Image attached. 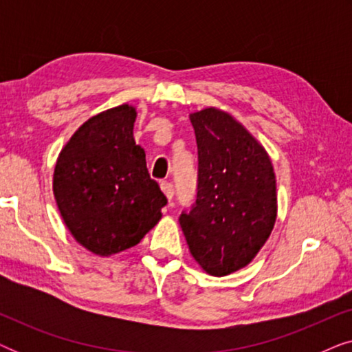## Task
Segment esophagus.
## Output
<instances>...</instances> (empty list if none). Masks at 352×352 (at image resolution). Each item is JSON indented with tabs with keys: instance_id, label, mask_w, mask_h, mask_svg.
<instances>
[{
	"instance_id": "1",
	"label": "esophagus",
	"mask_w": 352,
	"mask_h": 352,
	"mask_svg": "<svg viewBox=\"0 0 352 352\" xmlns=\"http://www.w3.org/2000/svg\"><path fill=\"white\" fill-rule=\"evenodd\" d=\"M160 187H162V190H163V194L166 195V199L171 201V199H173V195H175V187H173V184L171 182H168V181H163L162 184H160Z\"/></svg>"
}]
</instances>
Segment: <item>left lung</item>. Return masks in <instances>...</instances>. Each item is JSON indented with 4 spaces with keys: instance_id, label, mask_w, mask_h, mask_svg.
<instances>
[{
    "instance_id": "1",
    "label": "left lung",
    "mask_w": 352,
    "mask_h": 352,
    "mask_svg": "<svg viewBox=\"0 0 352 352\" xmlns=\"http://www.w3.org/2000/svg\"><path fill=\"white\" fill-rule=\"evenodd\" d=\"M199 148L197 200L179 224L206 274L228 276L253 261L277 218L276 175L266 148L232 115H189Z\"/></svg>"
}]
</instances>
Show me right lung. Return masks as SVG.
<instances>
[{
  "label": "right lung",
  "mask_w": 352,
  "mask_h": 352,
  "mask_svg": "<svg viewBox=\"0 0 352 352\" xmlns=\"http://www.w3.org/2000/svg\"><path fill=\"white\" fill-rule=\"evenodd\" d=\"M136 115L128 104L94 115L56 162L52 190L62 219L76 242L99 256L138 245L166 205L134 141Z\"/></svg>",
  "instance_id": "add662e5"
}]
</instances>
